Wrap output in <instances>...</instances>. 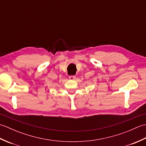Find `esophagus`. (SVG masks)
<instances>
[{
    "mask_svg": "<svg viewBox=\"0 0 146 146\" xmlns=\"http://www.w3.org/2000/svg\"><path fill=\"white\" fill-rule=\"evenodd\" d=\"M76 78V76L75 75H70L69 76V79L71 80H73Z\"/></svg>",
    "mask_w": 146,
    "mask_h": 146,
    "instance_id": "1",
    "label": "esophagus"
}]
</instances>
